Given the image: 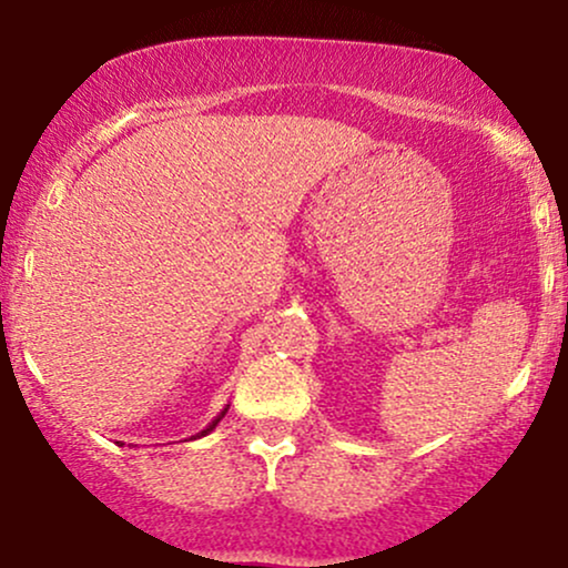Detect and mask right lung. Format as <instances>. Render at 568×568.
<instances>
[{
    "label": "right lung",
    "mask_w": 568,
    "mask_h": 568,
    "mask_svg": "<svg viewBox=\"0 0 568 568\" xmlns=\"http://www.w3.org/2000/svg\"><path fill=\"white\" fill-rule=\"evenodd\" d=\"M224 413H227V407H224V409H222V413H219V415H216V418H214V420H211V423H209V426H206V428H203V432H201V434H197V436H206L209 432H214V428H216V423L224 418Z\"/></svg>",
    "instance_id": "right-lung-1"
}]
</instances>
